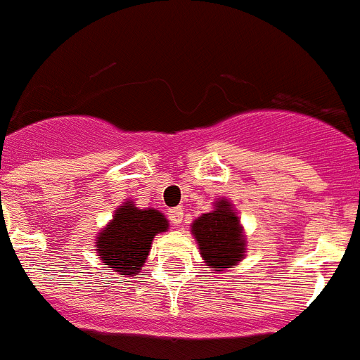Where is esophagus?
<instances>
[{
    "label": "esophagus",
    "instance_id": "1",
    "mask_svg": "<svg viewBox=\"0 0 360 360\" xmlns=\"http://www.w3.org/2000/svg\"><path fill=\"white\" fill-rule=\"evenodd\" d=\"M169 218L173 221V225H182L184 211L182 209H173V211H169Z\"/></svg>",
    "mask_w": 360,
    "mask_h": 360
}]
</instances>
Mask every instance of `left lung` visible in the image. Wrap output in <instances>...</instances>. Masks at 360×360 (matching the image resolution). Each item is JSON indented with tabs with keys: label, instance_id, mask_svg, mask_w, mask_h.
I'll list each match as a JSON object with an SVG mask.
<instances>
[{
	"label": "left lung",
	"instance_id": "obj_1",
	"mask_svg": "<svg viewBox=\"0 0 360 360\" xmlns=\"http://www.w3.org/2000/svg\"><path fill=\"white\" fill-rule=\"evenodd\" d=\"M191 227L209 269H232L245 257L247 243L243 229L229 200H218L214 209L196 218Z\"/></svg>",
	"mask_w": 360,
	"mask_h": 360
}]
</instances>
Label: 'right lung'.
Wrapping results in <instances>:
<instances>
[{
  "instance_id": "add662e5",
  "label": "right lung",
  "mask_w": 360,
  "mask_h": 360,
  "mask_svg": "<svg viewBox=\"0 0 360 360\" xmlns=\"http://www.w3.org/2000/svg\"><path fill=\"white\" fill-rule=\"evenodd\" d=\"M169 229V221L155 209H139L126 202L110 224L98 232L97 252L104 265L120 276L141 272L149 256L153 238Z\"/></svg>"
}]
</instances>
